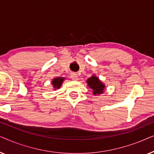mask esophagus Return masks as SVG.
Masks as SVG:
<instances>
[{
    "label": "esophagus",
    "instance_id": "esophagus-1",
    "mask_svg": "<svg viewBox=\"0 0 154 154\" xmlns=\"http://www.w3.org/2000/svg\"><path fill=\"white\" fill-rule=\"evenodd\" d=\"M71 79L73 80V81H76V80H78V74L75 73H71Z\"/></svg>",
    "mask_w": 154,
    "mask_h": 154
}]
</instances>
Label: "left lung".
Segmentation results:
<instances>
[{
    "label": "left lung",
    "instance_id": "left-lung-1",
    "mask_svg": "<svg viewBox=\"0 0 154 154\" xmlns=\"http://www.w3.org/2000/svg\"><path fill=\"white\" fill-rule=\"evenodd\" d=\"M87 83L88 87L92 90V92H93L94 95L100 94L104 92L105 85L94 75L87 80Z\"/></svg>",
    "mask_w": 154,
    "mask_h": 154
}]
</instances>
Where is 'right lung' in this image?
<instances>
[{
    "label": "right lung",
    "mask_w": 154,
    "mask_h": 154,
    "mask_svg": "<svg viewBox=\"0 0 154 154\" xmlns=\"http://www.w3.org/2000/svg\"><path fill=\"white\" fill-rule=\"evenodd\" d=\"M64 78H62V77H57V78H54V79L52 81V84L53 85V88H54V90L56 89H59L62 85V84L63 83V81H64Z\"/></svg>",
    "instance_id": "obj_1"
}]
</instances>
